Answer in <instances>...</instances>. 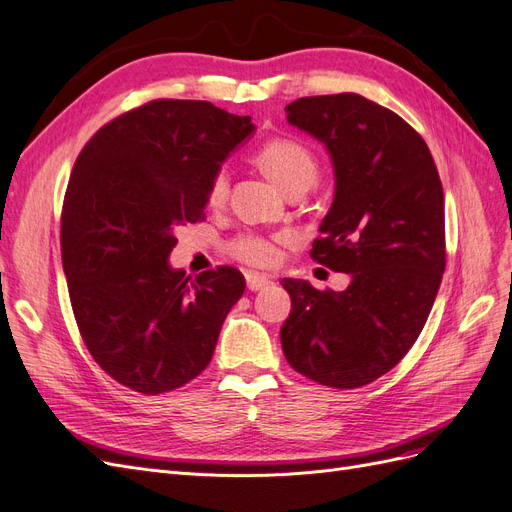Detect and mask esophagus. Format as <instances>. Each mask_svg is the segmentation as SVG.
I'll list each match as a JSON object with an SVG mask.
<instances>
[{
	"mask_svg": "<svg viewBox=\"0 0 512 512\" xmlns=\"http://www.w3.org/2000/svg\"><path fill=\"white\" fill-rule=\"evenodd\" d=\"M245 284H247V288H250L252 292H256V290L267 288V286L271 284V280H269L267 275H260V273H254V271H247V273H245Z\"/></svg>",
	"mask_w": 512,
	"mask_h": 512,
	"instance_id": "1",
	"label": "esophagus"
}]
</instances>
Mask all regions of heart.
I'll use <instances>...</instances> for the list:
<instances>
[{"mask_svg": "<svg viewBox=\"0 0 512 512\" xmlns=\"http://www.w3.org/2000/svg\"><path fill=\"white\" fill-rule=\"evenodd\" d=\"M254 162L286 194L305 192L318 179V160L312 149L288 136H275L262 143L254 153ZM226 196L228 175L224 168H218L209 181L207 203L211 207H220ZM286 241H290V235L271 237L254 230H243L226 243V252L250 267H275L282 260L280 247Z\"/></svg>", "mask_w": 512, "mask_h": 512, "instance_id": "1", "label": "heart"}]
</instances>
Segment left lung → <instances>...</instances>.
I'll return each instance as SVG.
<instances>
[{
  "label": "left lung",
  "mask_w": 512,
  "mask_h": 512,
  "mask_svg": "<svg viewBox=\"0 0 512 512\" xmlns=\"http://www.w3.org/2000/svg\"><path fill=\"white\" fill-rule=\"evenodd\" d=\"M286 115L331 153L335 198L309 256L350 273V286L282 280L292 301L282 348L305 378L359 389L404 359L436 301L446 267L442 181L423 136L359 94L299 98Z\"/></svg>",
  "instance_id": "left-lung-1"
}]
</instances>
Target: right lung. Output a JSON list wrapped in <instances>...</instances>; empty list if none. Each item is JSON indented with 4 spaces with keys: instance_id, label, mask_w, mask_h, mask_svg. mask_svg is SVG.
Wrapping results in <instances>:
<instances>
[{
    "instance_id": "obj_1",
    "label": "right lung",
    "mask_w": 512,
    "mask_h": 512,
    "mask_svg": "<svg viewBox=\"0 0 512 512\" xmlns=\"http://www.w3.org/2000/svg\"><path fill=\"white\" fill-rule=\"evenodd\" d=\"M254 126L205 100H151L89 138L61 207V262L76 327L128 389L162 395L194 380L245 290L235 267L192 280L168 267L183 224L205 220L220 162Z\"/></svg>"
}]
</instances>
